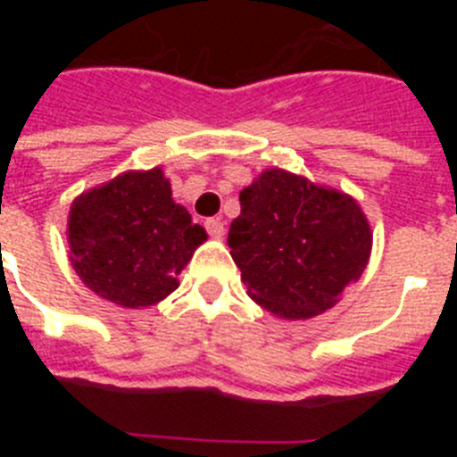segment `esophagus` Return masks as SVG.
Wrapping results in <instances>:
<instances>
[{"instance_id": "34e87169", "label": "esophagus", "mask_w": 457, "mask_h": 457, "mask_svg": "<svg viewBox=\"0 0 457 457\" xmlns=\"http://www.w3.org/2000/svg\"><path fill=\"white\" fill-rule=\"evenodd\" d=\"M205 231L210 233V237H221L224 236V221L217 217V220H208L205 221Z\"/></svg>"}]
</instances>
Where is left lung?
<instances>
[{"label":"left lung","mask_w":457,"mask_h":457,"mask_svg":"<svg viewBox=\"0 0 457 457\" xmlns=\"http://www.w3.org/2000/svg\"><path fill=\"white\" fill-rule=\"evenodd\" d=\"M228 247L256 304L281 320H309L361 277L373 231L350 194L274 167L240 192Z\"/></svg>","instance_id":"1"}]
</instances>
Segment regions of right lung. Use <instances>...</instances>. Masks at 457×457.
<instances>
[{
    "instance_id": "1",
    "label": "right lung",
    "mask_w": 457,
    "mask_h": 457,
    "mask_svg": "<svg viewBox=\"0 0 457 457\" xmlns=\"http://www.w3.org/2000/svg\"><path fill=\"white\" fill-rule=\"evenodd\" d=\"M68 258L82 284L125 309H146L179 288V274L208 240L171 199L162 167L123 171L82 192L68 212Z\"/></svg>"
}]
</instances>
